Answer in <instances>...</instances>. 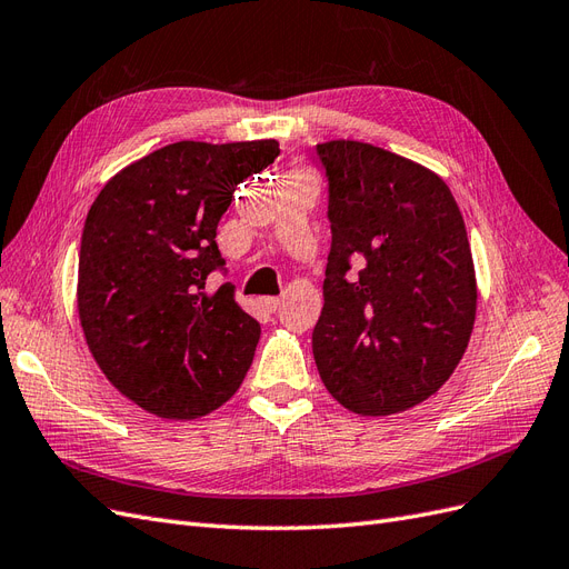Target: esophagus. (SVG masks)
<instances>
[{"label": "esophagus", "instance_id": "esophagus-1", "mask_svg": "<svg viewBox=\"0 0 569 569\" xmlns=\"http://www.w3.org/2000/svg\"><path fill=\"white\" fill-rule=\"evenodd\" d=\"M261 306L266 308L268 313H274V311H278V308H280V297H263V299H261Z\"/></svg>", "mask_w": 569, "mask_h": 569}]
</instances>
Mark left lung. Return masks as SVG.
<instances>
[{
    "label": "left lung",
    "mask_w": 569,
    "mask_h": 569,
    "mask_svg": "<svg viewBox=\"0 0 569 569\" xmlns=\"http://www.w3.org/2000/svg\"><path fill=\"white\" fill-rule=\"evenodd\" d=\"M316 153L332 228L316 366L343 408L391 416L439 391L468 349L477 311L468 232L429 168L353 140Z\"/></svg>",
    "instance_id": "obj_1"
}]
</instances>
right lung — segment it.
Returning <instances> with one entry per match:
<instances>
[{
  "label": "right lung",
  "mask_w": 569,
  "mask_h": 569,
  "mask_svg": "<svg viewBox=\"0 0 569 569\" xmlns=\"http://www.w3.org/2000/svg\"><path fill=\"white\" fill-rule=\"evenodd\" d=\"M280 153L274 140L176 142L116 173L82 228L78 313L109 382L140 408L194 420L226 403L261 325L234 301L216 244L239 182Z\"/></svg>",
  "instance_id": "obj_1"
}]
</instances>
